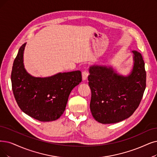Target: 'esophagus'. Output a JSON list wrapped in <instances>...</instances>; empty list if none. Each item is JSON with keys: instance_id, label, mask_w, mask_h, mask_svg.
Returning <instances> with one entry per match:
<instances>
[{"instance_id": "obj_1", "label": "esophagus", "mask_w": 157, "mask_h": 157, "mask_svg": "<svg viewBox=\"0 0 157 157\" xmlns=\"http://www.w3.org/2000/svg\"><path fill=\"white\" fill-rule=\"evenodd\" d=\"M82 80H86L87 78V77H88V73L87 72V71H84L82 73Z\"/></svg>"}]
</instances>
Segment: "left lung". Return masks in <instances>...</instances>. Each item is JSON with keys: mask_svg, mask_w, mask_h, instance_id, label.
<instances>
[{"mask_svg": "<svg viewBox=\"0 0 157 157\" xmlns=\"http://www.w3.org/2000/svg\"><path fill=\"white\" fill-rule=\"evenodd\" d=\"M134 65L127 77L117 74L111 67H90L91 90L90 110L102 124H114L133 115L139 107L146 86L145 64L140 53L133 51Z\"/></svg>", "mask_w": 157, "mask_h": 157, "instance_id": "8db88e82", "label": "left lung"}]
</instances>
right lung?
I'll list each match as a JSON object with an SVG mask.
<instances>
[{
	"label": "right lung",
	"instance_id": "add662e5",
	"mask_svg": "<svg viewBox=\"0 0 157 157\" xmlns=\"http://www.w3.org/2000/svg\"><path fill=\"white\" fill-rule=\"evenodd\" d=\"M25 46L26 43L18 50L11 75L16 102L24 113L36 120H57L63 114L71 90L82 81V73L75 71L44 78L32 77L23 64Z\"/></svg>",
	"mask_w": 157,
	"mask_h": 157
}]
</instances>
